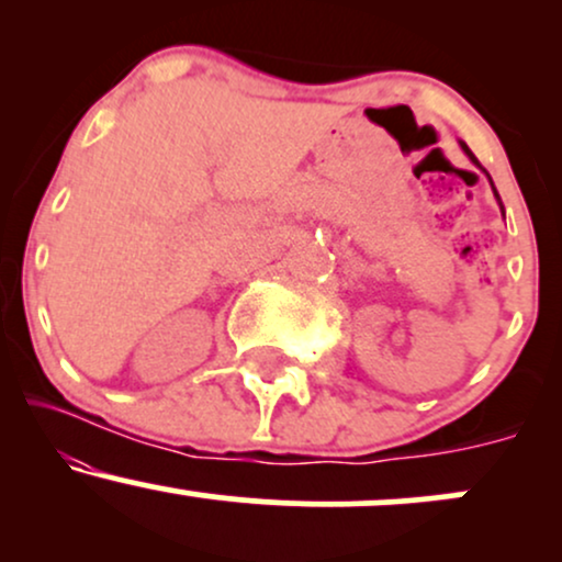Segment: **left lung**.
Returning <instances> with one entry per match:
<instances>
[{
	"instance_id": "left-lung-1",
	"label": "left lung",
	"mask_w": 562,
	"mask_h": 562,
	"mask_svg": "<svg viewBox=\"0 0 562 562\" xmlns=\"http://www.w3.org/2000/svg\"><path fill=\"white\" fill-rule=\"evenodd\" d=\"M460 145H462V150H465V156H468L470 160H473V164H475V166H479V158H475V156H473V153H470V147L465 145V142H460ZM486 177H488V173H486ZM488 182H492V177H488ZM492 190H494V195H496V200H499V192H496V187H494V182H492ZM499 209H502V214H505V205H502V200H499Z\"/></svg>"
}]
</instances>
